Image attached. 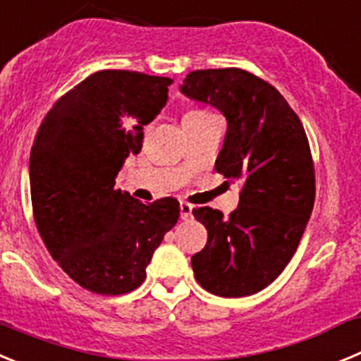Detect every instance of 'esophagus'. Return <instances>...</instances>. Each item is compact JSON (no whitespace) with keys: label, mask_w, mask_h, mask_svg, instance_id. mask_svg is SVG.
Listing matches in <instances>:
<instances>
[{"label":"esophagus","mask_w":361,"mask_h":361,"mask_svg":"<svg viewBox=\"0 0 361 361\" xmlns=\"http://www.w3.org/2000/svg\"><path fill=\"white\" fill-rule=\"evenodd\" d=\"M193 216V206L188 202H180V218L183 220H190Z\"/></svg>","instance_id":"obj_1"}]
</instances>
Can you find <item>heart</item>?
<instances>
[{"mask_svg":"<svg viewBox=\"0 0 361 361\" xmlns=\"http://www.w3.org/2000/svg\"><path fill=\"white\" fill-rule=\"evenodd\" d=\"M202 112H204V111H191L190 114H202Z\"/></svg>","mask_w":361,"mask_h":361,"instance_id":"obj_1","label":"heart"}]
</instances>
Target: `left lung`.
Returning a JSON list of instances; mask_svg holds the SVG:
<instances>
[{
    "mask_svg": "<svg viewBox=\"0 0 361 361\" xmlns=\"http://www.w3.org/2000/svg\"><path fill=\"white\" fill-rule=\"evenodd\" d=\"M180 92L226 116L218 173L241 178L236 209H193L207 245L191 257L204 290L245 297L269 286L288 264L315 202V170L299 116L269 82L238 68L191 71Z\"/></svg>",
    "mask_w": 361,
    "mask_h": 361,
    "instance_id": "left-lung-1",
    "label": "left lung"
}]
</instances>
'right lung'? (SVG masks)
Returning a JSON list of instances; mask_svg holds the SVG:
<instances>
[{"label": "right lung", "mask_w": 361, "mask_h": 361, "mask_svg": "<svg viewBox=\"0 0 361 361\" xmlns=\"http://www.w3.org/2000/svg\"><path fill=\"white\" fill-rule=\"evenodd\" d=\"M171 78L137 71L92 73L55 102L30 152V193L46 249L82 288L102 295L135 290L178 202L152 204L114 190L143 127L166 105Z\"/></svg>", "instance_id": "add662e5"}]
</instances>
